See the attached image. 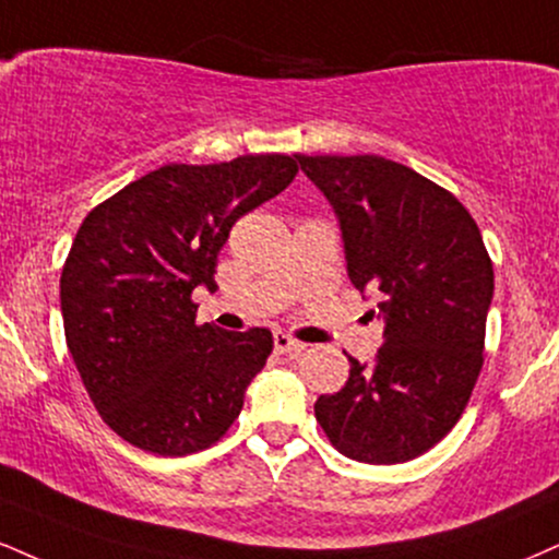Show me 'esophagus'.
I'll use <instances>...</instances> for the list:
<instances>
[{"label":"esophagus","mask_w":559,"mask_h":559,"mask_svg":"<svg viewBox=\"0 0 559 559\" xmlns=\"http://www.w3.org/2000/svg\"><path fill=\"white\" fill-rule=\"evenodd\" d=\"M273 346H275V354H284V356H301L305 354V344H301V341H297V338H292V335L288 333H275L273 335Z\"/></svg>","instance_id":"esophagus-1"}]
</instances>
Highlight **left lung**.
Instances as JSON below:
<instances>
[{"instance_id":"obj_1","label":"left lung","mask_w":559,"mask_h":559,"mask_svg":"<svg viewBox=\"0 0 559 559\" xmlns=\"http://www.w3.org/2000/svg\"><path fill=\"white\" fill-rule=\"evenodd\" d=\"M331 203L346 273L380 294L385 344L348 356L346 385L314 416L352 461L403 463L461 419L481 369L495 273L479 226L459 200L382 156H294Z\"/></svg>"}]
</instances>
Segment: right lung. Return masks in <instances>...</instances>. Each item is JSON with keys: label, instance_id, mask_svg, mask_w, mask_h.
I'll return each mask as SVG.
<instances>
[{"label": "right lung", "instance_id": "add662e5", "mask_svg": "<svg viewBox=\"0 0 559 559\" xmlns=\"http://www.w3.org/2000/svg\"><path fill=\"white\" fill-rule=\"evenodd\" d=\"M278 153L169 164L93 207L62 271L67 348L100 419L130 445L187 455L234 425L273 352L267 328L198 325V286L245 213L297 177Z\"/></svg>", "mask_w": 559, "mask_h": 559}]
</instances>
